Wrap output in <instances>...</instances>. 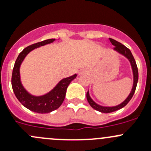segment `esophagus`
Returning a JSON list of instances; mask_svg holds the SVG:
<instances>
[{
	"instance_id": "obj_1",
	"label": "esophagus",
	"mask_w": 151,
	"mask_h": 151,
	"mask_svg": "<svg viewBox=\"0 0 151 151\" xmlns=\"http://www.w3.org/2000/svg\"><path fill=\"white\" fill-rule=\"evenodd\" d=\"M80 74H82V72H81V71H80Z\"/></svg>"
}]
</instances>
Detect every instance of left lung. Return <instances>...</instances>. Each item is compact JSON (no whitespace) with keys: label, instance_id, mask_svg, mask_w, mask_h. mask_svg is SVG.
<instances>
[{"label":"left lung","instance_id":"obj_1","mask_svg":"<svg viewBox=\"0 0 151 151\" xmlns=\"http://www.w3.org/2000/svg\"><path fill=\"white\" fill-rule=\"evenodd\" d=\"M109 41H110V42L112 43V45L115 46V47H114V50H115V51H117L118 52H119L120 54L124 55L125 57H126V58H128V60L130 61L131 66H132V71H133L134 83H133V87H132V91H131L129 96H128L127 98L126 99V100H125L123 102L121 103V104L117 105V106H101V105H99L98 104H96V103L94 102V101H93V99L91 98V96H90L89 92H88V91L87 92V94H86L87 100H88V103H89L90 105H91V107H93L94 109H96V110L99 111V112H104V113H109V112H115V111L118 110V109L124 107V106L129 102V101L132 99V96H133L134 93L135 92V90H136L137 85V82H138L137 66L136 61H135L134 58L130 50L128 49L126 47H125L124 45H122L121 43L115 41V39H112L109 38Z\"/></svg>","mask_w":151,"mask_h":151}]
</instances>
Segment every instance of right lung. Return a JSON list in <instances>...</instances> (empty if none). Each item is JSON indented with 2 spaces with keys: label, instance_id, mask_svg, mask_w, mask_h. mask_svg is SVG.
I'll return each instance as SVG.
<instances>
[{
  "label": "right lung",
  "instance_id": "1",
  "mask_svg": "<svg viewBox=\"0 0 151 151\" xmlns=\"http://www.w3.org/2000/svg\"><path fill=\"white\" fill-rule=\"evenodd\" d=\"M54 41H55V39H47L25 47L18 55L12 71V85L15 96L24 106L37 113H49L57 109L64 100L68 85L77 77V74H75L71 77L63 79L51 91L40 96L31 95L22 86L20 80L19 68L25 58L34 49L52 43Z\"/></svg>",
  "mask_w": 151,
  "mask_h": 151
}]
</instances>
